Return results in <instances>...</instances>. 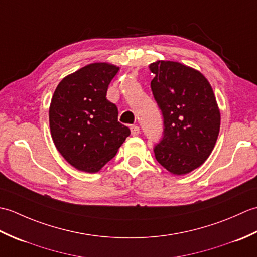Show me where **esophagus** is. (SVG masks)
Listing matches in <instances>:
<instances>
[{
    "mask_svg": "<svg viewBox=\"0 0 257 257\" xmlns=\"http://www.w3.org/2000/svg\"><path fill=\"white\" fill-rule=\"evenodd\" d=\"M130 130H132L133 136H138L140 133V128L138 127V125H132V127H130Z\"/></svg>",
    "mask_w": 257,
    "mask_h": 257,
    "instance_id": "34e87169",
    "label": "esophagus"
}]
</instances>
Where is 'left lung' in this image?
<instances>
[{
    "label": "left lung",
    "mask_w": 257,
    "mask_h": 257,
    "mask_svg": "<svg viewBox=\"0 0 257 257\" xmlns=\"http://www.w3.org/2000/svg\"><path fill=\"white\" fill-rule=\"evenodd\" d=\"M151 90L163 117V137L154 148L157 161L173 174H187L214 148L221 114L209 81L177 62L150 64Z\"/></svg>",
    "instance_id": "1"
}]
</instances>
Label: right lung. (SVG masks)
I'll use <instances>...</instances> for the list:
<instances>
[{
	"label": "right lung",
	"instance_id": "right-lung-1",
	"mask_svg": "<svg viewBox=\"0 0 257 257\" xmlns=\"http://www.w3.org/2000/svg\"><path fill=\"white\" fill-rule=\"evenodd\" d=\"M118 70L108 63L89 64L66 76L54 91L52 138L64 159L80 171H99L130 135L118 121L117 106L106 98Z\"/></svg>",
	"mask_w": 257,
	"mask_h": 257
}]
</instances>
